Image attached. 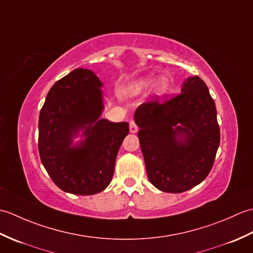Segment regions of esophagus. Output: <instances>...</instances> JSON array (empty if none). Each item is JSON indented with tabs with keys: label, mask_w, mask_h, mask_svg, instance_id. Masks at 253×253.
Here are the masks:
<instances>
[{
	"label": "esophagus",
	"mask_w": 253,
	"mask_h": 253,
	"mask_svg": "<svg viewBox=\"0 0 253 253\" xmlns=\"http://www.w3.org/2000/svg\"><path fill=\"white\" fill-rule=\"evenodd\" d=\"M129 130L131 133H135L138 131V127L136 125V123L133 121H130V124H129Z\"/></svg>",
	"instance_id": "obj_1"
}]
</instances>
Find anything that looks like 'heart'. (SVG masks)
Returning <instances> with one entry per match:
<instances>
[{
  "instance_id": "heart-1",
  "label": "heart",
  "mask_w": 253,
  "mask_h": 253,
  "mask_svg": "<svg viewBox=\"0 0 253 253\" xmlns=\"http://www.w3.org/2000/svg\"><path fill=\"white\" fill-rule=\"evenodd\" d=\"M157 80H158V77L153 76V75H150V76H146L141 79H139L137 83L132 84L131 87L132 92H139V91L152 87V85L157 83ZM169 79L166 77H162L157 84V92L159 94H163L169 90Z\"/></svg>"
}]
</instances>
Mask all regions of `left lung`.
I'll return each mask as SVG.
<instances>
[{
	"mask_svg": "<svg viewBox=\"0 0 253 253\" xmlns=\"http://www.w3.org/2000/svg\"><path fill=\"white\" fill-rule=\"evenodd\" d=\"M133 117L155 188L179 193L207 178L219 146V127L215 103L201 78H187L180 93L162 103L139 105Z\"/></svg>",
	"mask_w": 253,
	"mask_h": 253,
	"instance_id": "1",
	"label": "left lung"
}]
</instances>
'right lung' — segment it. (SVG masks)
<instances>
[{"instance_id": "right-lung-1", "label": "right lung", "mask_w": 253, "mask_h": 253, "mask_svg": "<svg viewBox=\"0 0 253 253\" xmlns=\"http://www.w3.org/2000/svg\"><path fill=\"white\" fill-rule=\"evenodd\" d=\"M103 84L90 69L76 68L52 85L39 116L40 159L65 192L90 196L110 185L129 124L101 118ZM83 137L79 143L73 138Z\"/></svg>"}]
</instances>
